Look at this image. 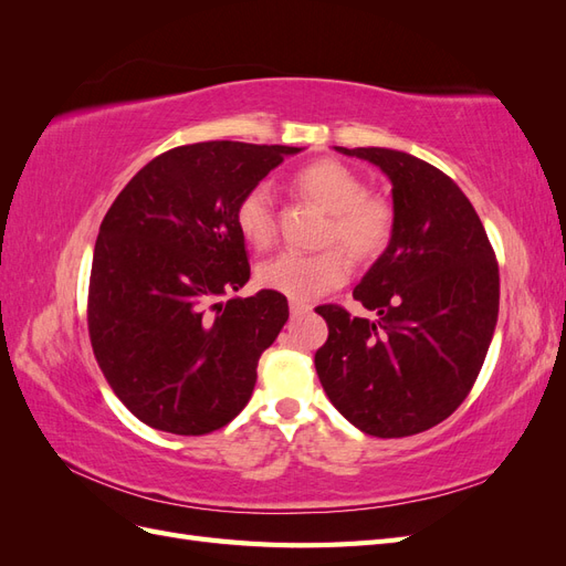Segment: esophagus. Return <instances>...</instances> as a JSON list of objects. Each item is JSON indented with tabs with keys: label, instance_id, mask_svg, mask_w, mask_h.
<instances>
[{
	"label": "esophagus",
	"instance_id": "esophagus-1",
	"mask_svg": "<svg viewBox=\"0 0 566 566\" xmlns=\"http://www.w3.org/2000/svg\"><path fill=\"white\" fill-rule=\"evenodd\" d=\"M312 312V304L300 302V300H290V314L293 316H302V314H310Z\"/></svg>",
	"mask_w": 566,
	"mask_h": 566
}]
</instances>
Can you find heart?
I'll use <instances>...</instances> for the list:
<instances>
[{"label":"heart","mask_w":566,"mask_h":566,"mask_svg":"<svg viewBox=\"0 0 566 566\" xmlns=\"http://www.w3.org/2000/svg\"><path fill=\"white\" fill-rule=\"evenodd\" d=\"M293 184L304 198L331 214V224L325 229L328 243H339L361 262L375 260L389 245L394 231L391 205L380 196L366 193L364 179L345 163L316 160L302 167ZM235 227L250 245H271L279 231V217L269 184H254L238 200ZM349 271L352 264L339 248L314 254L283 250L256 266V281L285 297L316 300L345 283Z\"/></svg>","instance_id":"b5f03b06"}]
</instances>
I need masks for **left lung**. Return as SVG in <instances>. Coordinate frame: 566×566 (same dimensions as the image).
Listing matches in <instances>:
<instances>
[{"label": "left lung", "mask_w": 566, "mask_h": 566, "mask_svg": "<svg viewBox=\"0 0 566 566\" xmlns=\"http://www.w3.org/2000/svg\"><path fill=\"white\" fill-rule=\"evenodd\" d=\"M391 181L387 250L354 287L378 321L318 306L328 339L318 380L358 430L397 439L430 430L465 401L499 321V264L482 219L458 184L410 153L342 148Z\"/></svg>", "instance_id": "8db88e82"}]
</instances>
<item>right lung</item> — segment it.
I'll use <instances>...</instances> for the list:
<instances>
[{
  "label": "right lung",
  "instance_id": "1",
  "mask_svg": "<svg viewBox=\"0 0 566 566\" xmlns=\"http://www.w3.org/2000/svg\"><path fill=\"white\" fill-rule=\"evenodd\" d=\"M295 146L205 142L153 158L101 221L90 279V337L108 385L153 430L198 437L252 397L256 364L287 321L250 279L235 208Z\"/></svg>",
  "mask_w": 566,
  "mask_h": 566
}]
</instances>
